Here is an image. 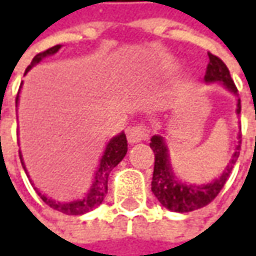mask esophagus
<instances>
[{"label":"esophagus","instance_id":"esophagus-1","mask_svg":"<svg viewBox=\"0 0 256 256\" xmlns=\"http://www.w3.org/2000/svg\"><path fill=\"white\" fill-rule=\"evenodd\" d=\"M148 136H150V128L145 125H134L126 131V138H128L130 144L145 141V140H148Z\"/></svg>","mask_w":256,"mask_h":256}]
</instances>
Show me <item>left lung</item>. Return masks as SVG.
Returning a JSON list of instances; mask_svg holds the SVG:
<instances>
[{"mask_svg":"<svg viewBox=\"0 0 256 256\" xmlns=\"http://www.w3.org/2000/svg\"><path fill=\"white\" fill-rule=\"evenodd\" d=\"M210 62L206 66V72L204 80L212 82V81H221L231 92L236 94L238 90L234 84V80L231 78L230 70L225 65L220 56L214 55L212 52H208ZM236 112H241V101H238V110ZM241 138V136H240ZM150 146L152 148L155 154V162H154V175H152V192L156 196V200L162 204L166 210L174 212H191L195 210L204 208L212 202L216 195L221 192L225 182L228 181L230 174H231L234 164L236 162L240 156V150H241V141L240 145L236 146V151L232 156L231 162L226 166L220 180H215L211 184L206 185H186L180 182L172 174L171 164L168 160V150L164 141L162 136L155 135L151 138Z\"/></svg>","mask_w":256,"mask_h":256,"instance_id":"1","label":"left lung"}]
</instances>
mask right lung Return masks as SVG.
Returning <instances> with one entry per match:
<instances>
[{"instance_id":"obj_1","label":"right lung","mask_w":256,"mask_h":256,"mask_svg":"<svg viewBox=\"0 0 256 256\" xmlns=\"http://www.w3.org/2000/svg\"><path fill=\"white\" fill-rule=\"evenodd\" d=\"M60 48H61V45H55V46H51V48H48V50H45L42 52L35 55L34 58H32V61H31V64L28 65V68L25 70V72H28L31 70V66L38 64L44 56L55 54ZM16 101H18V96H16L15 102ZM126 151H128V142H126V136H125L124 132L114 136L112 140L108 142L106 150H105L102 158H101L100 166H98V171L95 174V181H94L90 192L85 195L84 200H78V201L70 202V204H61V202L52 201V200L46 198L45 195H41V192H38L41 200L48 206H51L52 210L62 212L65 215H82L85 212L92 211L94 208H96L104 201V198H105V195L108 192V175H110V172L112 171L118 164L122 161ZM20 160H21V164L24 166L21 154H20Z\"/></svg>"}]
</instances>
